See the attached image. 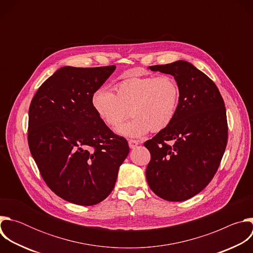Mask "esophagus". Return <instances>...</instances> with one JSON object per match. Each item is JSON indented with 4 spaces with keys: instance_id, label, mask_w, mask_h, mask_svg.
Listing matches in <instances>:
<instances>
[{
    "instance_id": "34e87169",
    "label": "esophagus",
    "mask_w": 253,
    "mask_h": 253,
    "mask_svg": "<svg viewBox=\"0 0 253 253\" xmlns=\"http://www.w3.org/2000/svg\"><path fill=\"white\" fill-rule=\"evenodd\" d=\"M128 144H129V147L131 149H134L135 147H137V145L139 144V141L138 140H134V139H130L128 141Z\"/></svg>"
}]
</instances>
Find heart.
<instances>
[{
  "label": "heart",
  "instance_id": "1",
  "mask_svg": "<svg viewBox=\"0 0 253 253\" xmlns=\"http://www.w3.org/2000/svg\"><path fill=\"white\" fill-rule=\"evenodd\" d=\"M115 88L116 94L106 86L97 88L91 104L97 116L110 127L124 121L130 108L133 118L116 129L119 134L142 137L150 130H164L174 120L180 101V89L174 77H128L119 81Z\"/></svg>",
  "mask_w": 253,
  "mask_h": 253
}]
</instances>
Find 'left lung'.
<instances>
[{
    "mask_svg": "<svg viewBox=\"0 0 253 253\" xmlns=\"http://www.w3.org/2000/svg\"><path fill=\"white\" fill-rule=\"evenodd\" d=\"M149 69L176 79L180 101L172 123L144 143L151 154L146 179L162 199L184 201L202 191L220 165L228 138L224 101L214 82L186 61Z\"/></svg>",
    "mask_w": 253,
    "mask_h": 253,
    "instance_id": "left-lung-1",
    "label": "left lung"
}]
</instances>
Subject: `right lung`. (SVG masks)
I'll return each instance as SVG.
<instances>
[{"instance_id": "obj_1", "label": "right lung", "mask_w": 253, "mask_h": 253, "mask_svg": "<svg viewBox=\"0 0 253 253\" xmlns=\"http://www.w3.org/2000/svg\"><path fill=\"white\" fill-rule=\"evenodd\" d=\"M116 66L57 70L29 108L28 143L49 188L78 205L103 201L113 190L129 153L127 140L95 113L91 97Z\"/></svg>"}]
</instances>
